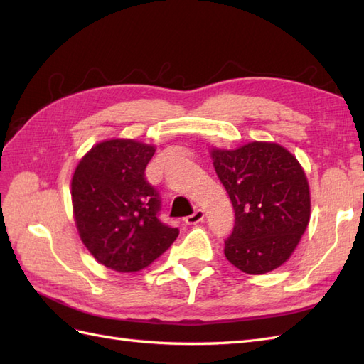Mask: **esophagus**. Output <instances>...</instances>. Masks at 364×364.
I'll list each match as a JSON object with an SVG mask.
<instances>
[{"label": "esophagus", "instance_id": "esophagus-1", "mask_svg": "<svg viewBox=\"0 0 364 364\" xmlns=\"http://www.w3.org/2000/svg\"><path fill=\"white\" fill-rule=\"evenodd\" d=\"M202 220H203V211H202V210H196V211L193 213V215H190V216L185 218V224L194 225V224H199V223H202Z\"/></svg>", "mask_w": 364, "mask_h": 364}]
</instances>
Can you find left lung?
Returning a JSON list of instances; mask_svg holds the SVG:
<instances>
[{
	"instance_id": "1",
	"label": "left lung",
	"mask_w": 364,
	"mask_h": 364,
	"mask_svg": "<svg viewBox=\"0 0 364 364\" xmlns=\"http://www.w3.org/2000/svg\"><path fill=\"white\" fill-rule=\"evenodd\" d=\"M216 174L235 210L225 258L249 274L281 267L310 220V188L303 166L274 141H249L235 149L211 146Z\"/></svg>"
}]
</instances>
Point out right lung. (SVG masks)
Wrapping results in <instances>:
<instances>
[{"label":"right lung","instance_id":"1","mask_svg":"<svg viewBox=\"0 0 364 364\" xmlns=\"http://www.w3.org/2000/svg\"><path fill=\"white\" fill-rule=\"evenodd\" d=\"M156 146L108 139L80 159L70 181L80 239L105 267L136 273L170 249L179 230L157 219V191L145 181Z\"/></svg>","mask_w":364,"mask_h":364}]
</instances>
